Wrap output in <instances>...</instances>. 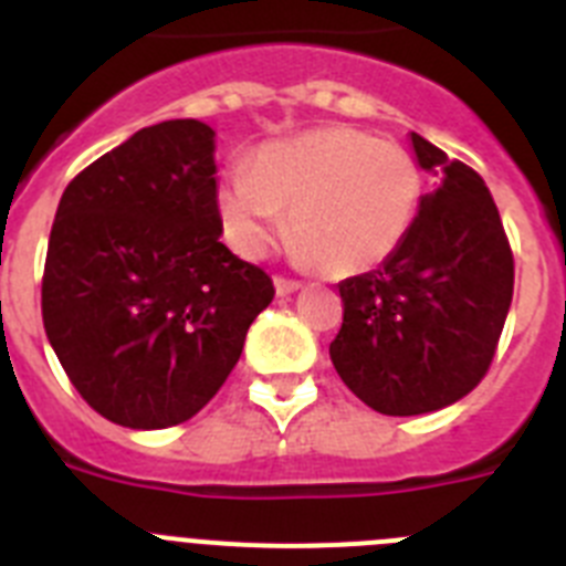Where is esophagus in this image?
I'll use <instances>...</instances> for the list:
<instances>
[{
    "label": "esophagus",
    "mask_w": 566,
    "mask_h": 566,
    "mask_svg": "<svg viewBox=\"0 0 566 566\" xmlns=\"http://www.w3.org/2000/svg\"><path fill=\"white\" fill-rule=\"evenodd\" d=\"M300 289H303V283H297V280L274 277V292H277V297H289V294L300 292Z\"/></svg>",
    "instance_id": "esophagus-1"
}]
</instances>
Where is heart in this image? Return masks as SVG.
Segmentation results:
<instances>
[{"label":"heart","mask_w":566,"mask_h":566,"mask_svg":"<svg viewBox=\"0 0 566 566\" xmlns=\"http://www.w3.org/2000/svg\"><path fill=\"white\" fill-rule=\"evenodd\" d=\"M422 175L399 144L363 129L332 127L269 144L218 184V214L243 258H260L283 232L319 272L352 277L379 266L417 214Z\"/></svg>","instance_id":"heart-1"}]
</instances>
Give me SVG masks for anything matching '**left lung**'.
I'll use <instances>...</instances> for the list:
<instances>
[{
  "label": "left lung",
  "instance_id": "8db88e82",
  "mask_svg": "<svg viewBox=\"0 0 566 566\" xmlns=\"http://www.w3.org/2000/svg\"><path fill=\"white\" fill-rule=\"evenodd\" d=\"M437 175L397 252L339 283L332 363L368 408L417 417L459 402L488 374L513 300V252L482 175L411 133Z\"/></svg>",
  "mask_w": 566,
  "mask_h": 566
}]
</instances>
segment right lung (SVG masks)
<instances>
[{"instance_id":"right-lung-1","label":"right lung","mask_w":566,"mask_h":566,"mask_svg":"<svg viewBox=\"0 0 566 566\" xmlns=\"http://www.w3.org/2000/svg\"><path fill=\"white\" fill-rule=\"evenodd\" d=\"M214 129L153 124L64 189L50 229L42 319L93 411L172 428L221 391L274 286L221 243Z\"/></svg>"}]
</instances>
